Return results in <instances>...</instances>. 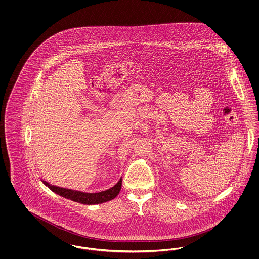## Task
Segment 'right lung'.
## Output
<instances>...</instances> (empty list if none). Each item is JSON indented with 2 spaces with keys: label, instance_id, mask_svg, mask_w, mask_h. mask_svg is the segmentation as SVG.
<instances>
[{
  "label": "right lung",
  "instance_id": "add662e5",
  "mask_svg": "<svg viewBox=\"0 0 259 259\" xmlns=\"http://www.w3.org/2000/svg\"><path fill=\"white\" fill-rule=\"evenodd\" d=\"M42 183L44 185H47L51 191H53L54 193L60 195L62 197L70 199L74 202L84 204V205H96V204H102V203L111 201L118 195L121 189V182H118L116 185L106 191L90 194V193H84L80 191H75L73 189H67V188H62L55 185H51L46 181H42Z\"/></svg>",
  "mask_w": 259,
  "mask_h": 259
}]
</instances>
